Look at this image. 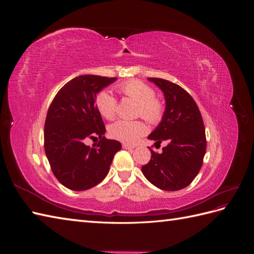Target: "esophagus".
Instances as JSON below:
<instances>
[{
  "label": "esophagus",
  "mask_w": 254,
  "mask_h": 254,
  "mask_svg": "<svg viewBox=\"0 0 254 254\" xmlns=\"http://www.w3.org/2000/svg\"><path fill=\"white\" fill-rule=\"evenodd\" d=\"M123 148H125V149H133L134 146L133 145H129V144H123Z\"/></svg>",
  "instance_id": "34e87169"
}]
</instances>
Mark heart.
<instances>
[{"label":"heart","instance_id":"heart-1","mask_svg":"<svg viewBox=\"0 0 254 254\" xmlns=\"http://www.w3.org/2000/svg\"><path fill=\"white\" fill-rule=\"evenodd\" d=\"M120 91L125 96L139 104L137 114L150 124H157L163 117V104L156 98V92L147 83L141 80H129L122 83ZM97 109L104 118L112 120L118 110V101L109 92H101L96 97ZM147 132V127L141 121L119 120L109 127L113 139L123 143L132 144Z\"/></svg>","mask_w":254,"mask_h":254}]
</instances>
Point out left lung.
Returning a JSON list of instances; mask_svg holds the SVG:
<instances>
[{
  "label": "left lung",
  "instance_id": "obj_1",
  "mask_svg": "<svg viewBox=\"0 0 254 254\" xmlns=\"http://www.w3.org/2000/svg\"><path fill=\"white\" fill-rule=\"evenodd\" d=\"M162 90L165 111L149 140L167 146L158 153L150 149L149 162L142 173L153 186L164 190L187 188L202 166L206 139L201 113L188 92L178 84L162 78H148Z\"/></svg>",
  "mask_w": 254,
  "mask_h": 254
}]
</instances>
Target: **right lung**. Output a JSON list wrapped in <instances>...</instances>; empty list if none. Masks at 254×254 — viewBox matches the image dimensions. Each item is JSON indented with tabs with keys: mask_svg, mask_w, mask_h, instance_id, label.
Wrapping results in <instances>:
<instances>
[{
	"mask_svg": "<svg viewBox=\"0 0 254 254\" xmlns=\"http://www.w3.org/2000/svg\"><path fill=\"white\" fill-rule=\"evenodd\" d=\"M118 78L80 75L54 97L44 125V150L57 180L72 190H86L102 182L122 145L104 136L106 128L96 94ZM100 137L90 148L87 138Z\"/></svg>",
	"mask_w": 254,
	"mask_h": 254,
	"instance_id": "obj_1",
	"label": "right lung"
}]
</instances>
